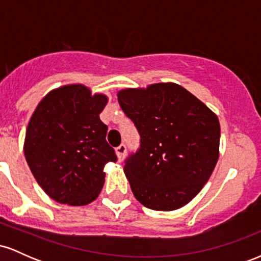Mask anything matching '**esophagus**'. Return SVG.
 Here are the masks:
<instances>
[{"instance_id":"esophagus-1","label":"esophagus","mask_w":261,"mask_h":261,"mask_svg":"<svg viewBox=\"0 0 261 261\" xmlns=\"http://www.w3.org/2000/svg\"><path fill=\"white\" fill-rule=\"evenodd\" d=\"M116 154H118V158L120 161H122L125 158V155H126V146L124 145V143H121L120 146H118L116 147Z\"/></svg>"}]
</instances>
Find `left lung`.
<instances>
[{"label": "left lung", "instance_id": "1", "mask_svg": "<svg viewBox=\"0 0 261 261\" xmlns=\"http://www.w3.org/2000/svg\"><path fill=\"white\" fill-rule=\"evenodd\" d=\"M118 100L140 134V147L124 167L135 197L155 211L187 205L216 167L217 116L175 83L124 89Z\"/></svg>", "mask_w": 261, "mask_h": 261}]
</instances>
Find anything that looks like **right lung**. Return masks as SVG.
<instances>
[{
	"label": "right lung",
	"instance_id": "obj_1",
	"mask_svg": "<svg viewBox=\"0 0 261 261\" xmlns=\"http://www.w3.org/2000/svg\"><path fill=\"white\" fill-rule=\"evenodd\" d=\"M107 101L106 95H91L82 85L64 86L47 93L32 115L25 160L35 180L55 201L82 206L99 195L104 166L116 161L107 142L108 126L99 119Z\"/></svg>",
	"mask_w": 261,
	"mask_h": 261
}]
</instances>
